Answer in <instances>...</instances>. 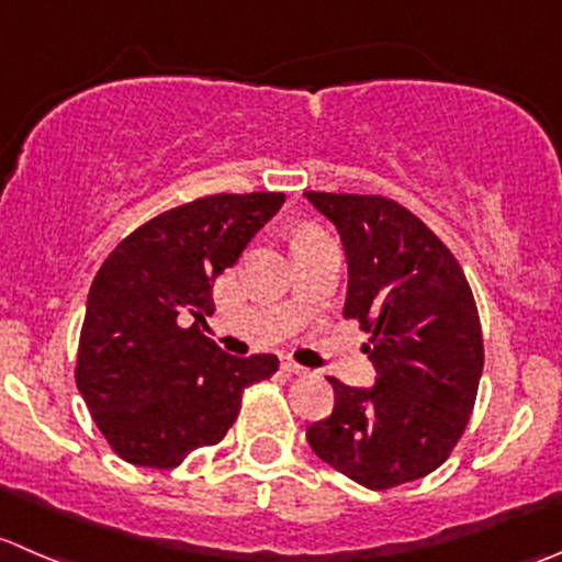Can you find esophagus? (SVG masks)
<instances>
[{
	"label": "esophagus",
	"mask_w": 562,
	"mask_h": 562,
	"mask_svg": "<svg viewBox=\"0 0 562 562\" xmlns=\"http://www.w3.org/2000/svg\"><path fill=\"white\" fill-rule=\"evenodd\" d=\"M282 370H285L288 375H307V373H310L307 368H302V364H296V362H293V359H285V362H282Z\"/></svg>",
	"instance_id": "esophagus-1"
}]
</instances>
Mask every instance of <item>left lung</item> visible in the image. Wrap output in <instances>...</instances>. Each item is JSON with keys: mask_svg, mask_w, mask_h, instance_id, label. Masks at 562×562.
I'll list each match as a JSON object with an SVG mask.
<instances>
[{"mask_svg": "<svg viewBox=\"0 0 562 562\" xmlns=\"http://www.w3.org/2000/svg\"><path fill=\"white\" fill-rule=\"evenodd\" d=\"M340 231L342 315L368 331L373 390L329 379L335 408L307 428L313 453L359 486L386 492L450 459L475 408L483 331L456 255L423 220L381 194L304 192Z\"/></svg>", "mask_w": 562, "mask_h": 562, "instance_id": "left-lung-1", "label": "left lung"}]
</instances>
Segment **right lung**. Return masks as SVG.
Wrapping results in <instances>:
<instances>
[{
	"instance_id": "add662e5",
	"label": "right lung",
	"mask_w": 562,
	"mask_h": 562,
	"mask_svg": "<svg viewBox=\"0 0 562 562\" xmlns=\"http://www.w3.org/2000/svg\"><path fill=\"white\" fill-rule=\"evenodd\" d=\"M285 203L282 192L211 194L165 211L109 252L87 296L76 386L123 461L172 470L225 439L274 353L231 357L200 331L214 280ZM195 315L187 327L182 318Z\"/></svg>"
}]
</instances>
